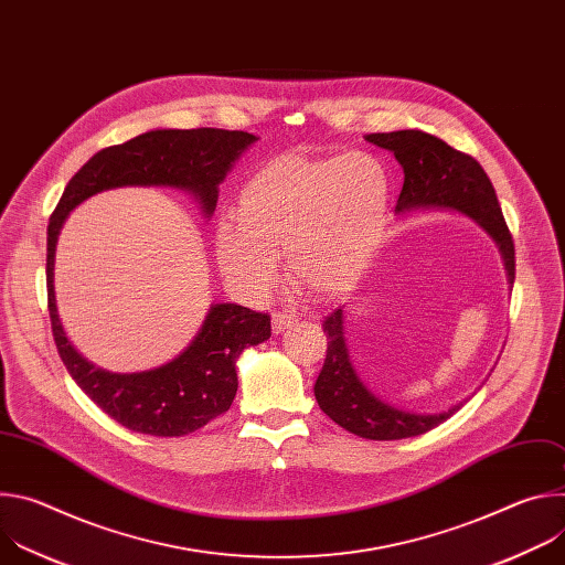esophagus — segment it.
<instances>
[{"label":"esophagus","instance_id":"obj_1","mask_svg":"<svg viewBox=\"0 0 565 565\" xmlns=\"http://www.w3.org/2000/svg\"><path fill=\"white\" fill-rule=\"evenodd\" d=\"M292 324H297V315H292V312H288V310L273 315V331H275V333H281V331L290 329Z\"/></svg>","mask_w":565,"mask_h":565}]
</instances>
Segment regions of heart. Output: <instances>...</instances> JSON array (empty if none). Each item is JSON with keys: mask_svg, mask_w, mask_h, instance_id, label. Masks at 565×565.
Wrapping results in <instances>:
<instances>
[{"mask_svg": "<svg viewBox=\"0 0 565 565\" xmlns=\"http://www.w3.org/2000/svg\"><path fill=\"white\" fill-rule=\"evenodd\" d=\"M391 212L384 160L347 156H279L241 185L236 223L214 232L216 264L241 292L262 297L288 259L297 288L312 297L353 290L366 275Z\"/></svg>", "mask_w": 565, "mask_h": 565, "instance_id": "obj_1", "label": "heart"}]
</instances>
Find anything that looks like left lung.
Returning a JSON list of instances; mask_svg holds the SVG:
<instances>
[{
  "label": "left lung",
  "mask_w": 565,
  "mask_h": 565,
  "mask_svg": "<svg viewBox=\"0 0 565 565\" xmlns=\"http://www.w3.org/2000/svg\"><path fill=\"white\" fill-rule=\"evenodd\" d=\"M364 138L393 151L405 172V183H402L395 205L397 214L443 207L473 218L494 238L505 262L508 281L514 284V241L503 218L494 185L476 158L420 129L369 134ZM321 327H324L329 349L324 366L315 382V397L319 409L342 429L369 440L412 438L438 427L465 405V402H458L440 414H412L391 407L388 402H382L364 386L351 364L344 340L342 306L335 308Z\"/></svg>",
  "instance_id": "8db88e82"
}]
</instances>
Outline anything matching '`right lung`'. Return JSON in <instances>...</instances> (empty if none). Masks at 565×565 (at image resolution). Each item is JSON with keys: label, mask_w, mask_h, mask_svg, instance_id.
I'll return each mask as SVG.
<instances>
[{"label": "right lung", "mask_w": 565, "mask_h": 565, "mask_svg": "<svg viewBox=\"0 0 565 565\" xmlns=\"http://www.w3.org/2000/svg\"><path fill=\"white\" fill-rule=\"evenodd\" d=\"M257 136L227 129H153L94 153L64 188L49 218L46 292L57 353L96 405L122 427L160 438L188 436L225 414L236 395V360L270 338V315L236 303H212L199 335L172 362L111 373L85 360L68 342L55 306V244L68 212L89 196L114 188H179L212 216L218 183Z\"/></svg>", "instance_id": "add662e5"}]
</instances>
